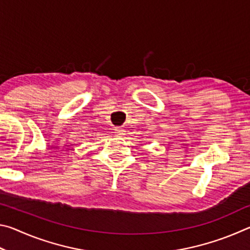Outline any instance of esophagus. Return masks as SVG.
Here are the masks:
<instances>
[{"instance_id": "esophagus-1", "label": "esophagus", "mask_w": 250, "mask_h": 250, "mask_svg": "<svg viewBox=\"0 0 250 250\" xmlns=\"http://www.w3.org/2000/svg\"><path fill=\"white\" fill-rule=\"evenodd\" d=\"M115 133H116L117 135H122V134H125V129H124V126H116V128H115Z\"/></svg>"}]
</instances>
